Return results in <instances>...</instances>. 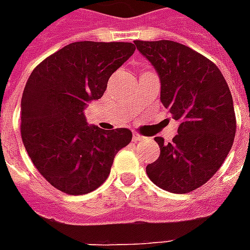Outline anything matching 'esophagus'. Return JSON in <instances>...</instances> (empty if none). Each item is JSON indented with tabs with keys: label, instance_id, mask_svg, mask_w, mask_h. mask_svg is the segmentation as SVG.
I'll use <instances>...</instances> for the list:
<instances>
[{
	"label": "esophagus",
	"instance_id": "34e87169",
	"mask_svg": "<svg viewBox=\"0 0 250 250\" xmlns=\"http://www.w3.org/2000/svg\"><path fill=\"white\" fill-rule=\"evenodd\" d=\"M142 139H143V136L139 135V134H136V132H134V134H132V141L138 142V141H142Z\"/></svg>",
	"mask_w": 250,
	"mask_h": 250
}]
</instances>
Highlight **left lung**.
<instances>
[{
    "mask_svg": "<svg viewBox=\"0 0 250 250\" xmlns=\"http://www.w3.org/2000/svg\"><path fill=\"white\" fill-rule=\"evenodd\" d=\"M161 79V102L178 134L171 143L155 136L161 154L146 173L166 191L186 194L209 181L230 151L236 115L230 89L214 62L175 41H135Z\"/></svg>",
    "mask_w": 250,
    "mask_h": 250,
    "instance_id": "left-lung-1",
    "label": "left lung"
}]
</instances>
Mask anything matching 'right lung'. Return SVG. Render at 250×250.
<instances>
[{"label": "right lung", "instance_id": "obj_1", "mask_svg": "<svg viewBox=\"0 0 250 250\" xmlns=\"http://www.w3.org/2000/svg\"><path fill=\"white\" fill-rule=\"evenodd\" d=\"M135 46L77 41L46 57L30 73L21 99V138L36 168L62 193L82 195L108 178L128 128L89 125L84 108L103 96L111 75Z\"/></svg>", "mask_w": 250, "mask_h": 250}]
</instances>
